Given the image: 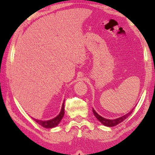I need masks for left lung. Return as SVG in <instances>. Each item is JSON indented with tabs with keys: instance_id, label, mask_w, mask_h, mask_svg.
Listing matches in <instances>:
<instances>
[{
	"instance_id": "1",
	"label": "left lung",
	"mask_w": 155,
	"mask_h": 155,
	"mask_svg": "<svg viewBox=\"0 0 155 155\" xmlns=\"http://www.w3.org/2000/svg\"><path fill=\"white\" fill-rule=\"evenodd\" d=\"M136 106V105H135ZM134 107H133V108L132 110H130V112H128V113L125 114L124 115H123V116L122 117H120L119 118H115V119H108V118H104L103 117H101V115L98 114L96 111H95V110L94 109V108H93V112L94 113V115L95 116V117H96L97 119L99 120L101 123L103 124V125H104V126L106 127H114L116 126V125L118 124L119 123H120L121 122H123L124 120L126 119V118L129 116V115L133 113V111L134 110Z\"/></svg>"
}]
</instances>
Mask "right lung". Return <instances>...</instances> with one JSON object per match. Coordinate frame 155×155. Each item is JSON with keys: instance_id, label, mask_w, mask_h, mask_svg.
<instances>
[{"instance_id": "obj_1", "label": "right lung", "mask_w": 155, "mask_h": 155, "mask_svg": "<svg viewBox=\"0 0 155 155\" xmlns=\"http://www.w3.org/2000/svg\"><path fill=\"white\" fill-rule=\"evenodd\" d=\"M64 101L65 98L62 103V108L61 110L60 111V113L57 115V117L52 118V119L48 120H38L36 119L35 118H32L33 119L37 122L38 124H39L41 126L43 127L44 128H54L57 126H58V124L60 123V122L61 121L62 118H63L64 114Z\"/></svg>"}]
</instances>
